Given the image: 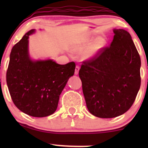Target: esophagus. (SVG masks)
<instances>
[{"instance_id":"esophagus-1","label":"esophagus","mask_w":148,"mask_h":148,"mask_svg":"<svg viewBox=\"0 0 148 148\" xmlns=\"http://www.w3.org/2000/svg\"><path fill=\"white\" fill-rule=\"evenodd\" d=\"M79 69H80V67L79 65H76V68H75V74L76 75H77L78 74H79Z\"/></svg>"}]
</instances>
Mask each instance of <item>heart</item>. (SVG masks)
Here are the masks:
<instances>
[{
	"mask_svg": "<svg viewBox=\"0 0 148 148\" xmlns=\"http://www.w3.org/2000/svg\"><path fill=\"white\" fill-rule=\"evenodd\" d=\"M105 44V40L102 38H100L95 42V43L93 45L92 42H86V43L81 44V45H77L74 48V51L79 53H84L86 51L84 57L86 59L92 58L96 56V54L103 47Z\"/></svg>",
	"mask_w": 148,
	"mask_h": 148,
	"instance_id": "heart-1",
	"label": "heart"
}]
</instances>
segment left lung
<instances>
[{
	"label": "left lung",
	"instance_id": "left-lung-1",
	"mask_svg": "<svg viewBox=\"0 0 148 148\" xmlns=\"http://www.w3.org/2000/svg\"><path fill=\"white\" fill-rule=\"evenodd\" d=\"M111 45L83 62L79 74L91 114L112 118L132 106L140 86V58L130 34L113 29Z\"/></svg>",
	"mask_w": 148,
	"mask_h": 148
}]
</instances>
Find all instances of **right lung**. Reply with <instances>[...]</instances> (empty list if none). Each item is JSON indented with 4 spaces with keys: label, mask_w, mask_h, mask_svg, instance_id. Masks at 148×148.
Here are the masks:
<instances>
[{
    "label": "right lung",
    "mask_w": 148,
    "mask_h": 148,
    "mask_svg": "<svg viewBox=\"0 0 148 148\" xmlns=\"http://www.w3.org/2000/svg\"><path fill=\"white\" fill-rule=\"evenodd\" d=\"M29 30L11 51L6 81L10 96L20 111L42 118L57 109L59 97L67 81L74 75L75 63L59 64L51 59L33 60L28 51Z\"/></svg>",
    "instance_id": "obj_1"
}]
</instances>
